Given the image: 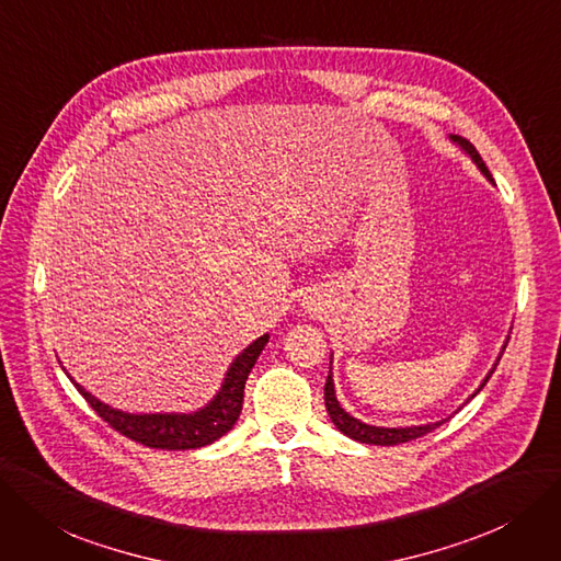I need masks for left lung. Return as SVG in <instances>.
<instances>
[{
	"label": "left lung",
	"instance_id": "left-lung-1",
	"mask_svg": "<svg viewBox=\"0 0 561 561\" xmlns=\"http://www.w3.org/2000/svg\"><path fill=\"white\" fill-rule=\"evenodd\" d=\"M451 142H456V145L469 156V159L474 161V165L481 170V174L488 179L490 184H495V182H492L490 170L485 168V163H483V159H481V153L474 149L472 142L460 138V136H451ZM506 343H508V339H506ZM504 347H506V345H504ZM504 347H502V352H500V356H497L495 366L490 368V373L485 375L481 387H479L472 396L467 398V402L472 400V398L485 387L490 375L495 373V368H497V364H500V358H502V354H504ZM324 405H327V412H329L333 425H335V428H339L343 435H347L350 439L362 442V444H375V446H393V444H402V442H412V439H416V437H423L425 433L435 431L437 425H442V423L446 421V419H442V421H435V423L405 425V428H402V425H400V428H385V425H370V423L358 421V419H354L350 412H345V410L341 408L339 398H335V387H333V375H331V370H329V375H327V385H324Z\"/></svg>",
	"mask_w": 561,
	"mask_h": 561
}]
</instances>
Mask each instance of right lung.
Here are the masks:
<instances>
[{"instance_id": "1", "label": "right lung", "mask_w": 561, "mask_h": 561, "mask_svg": "<svg viewBox=\"0 0 561 561\" xmlns=\"http://www.w3.org/2000/svg\"><path fill=\"white\" fill-rule=\"evenodd\" d=\"M266 343H268V333L260 335L257 341H253L241 354H237V358L226 373V379H222L218 393L207 402L205 408H199L195 412H153V414L122 412L105 405V402H101L96 396L82 389L69 373L66 375H69V379L89 405H92V410L124 437L145 444L149 449L186 451V449H199V446L214 444L218 437L232 431V425L241 414L245 379H249V373L253 370L257 356L262 354Z\"/></svg>"}]
</instances>
